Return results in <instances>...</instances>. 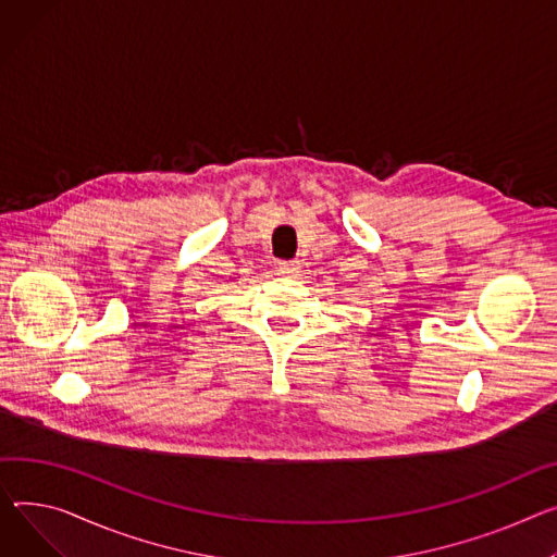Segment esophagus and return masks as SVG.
Wrapping results in <instances>:
<instances>
[{
    "label": "esophagus",
    "mask_w": 557,
    "mask_h": 557,
    "mask_svg": "<svg viewBox=\"0 0 557 557\" xmlns=\"http://www.w3.org/2000/svg\"><path fill=\"white\" fill-rule=\"evenodd\" d=\"M277 271H280V275L295 277L300 273V264L293 262V259H284V262H277Z\"/></svg>",
    "instance_id": "34e87169"
}]
</instances>
